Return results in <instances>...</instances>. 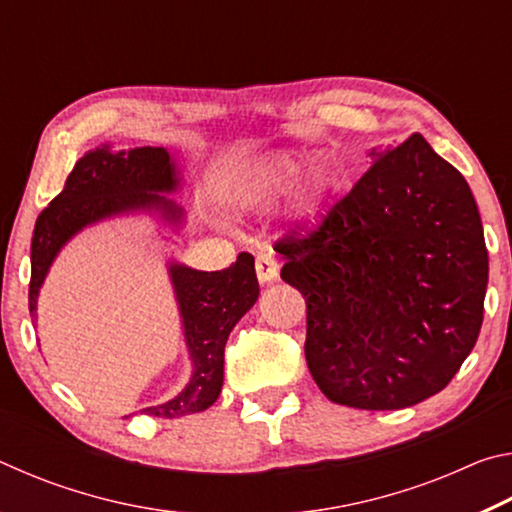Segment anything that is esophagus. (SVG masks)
Returning <instances> with one entry per match:
<instances>
[{"label": "esophagus", "mask_w": 512, "mask_h": 512, "mask_svg": "<svg viewBox=\"0 0 512 512\" xmlns=\"http://www.w3.org/2000/svg\"><path fill=\"white\" fill-rule=\"evenodd\" d=\"M255 271H257V277H259V282H262V284L273 282L277 273H280V262H277L275 253H271V250H264V253H259L257 259H255Z\"/></svg>", "instance_id": "34e87169"}]
</instances>
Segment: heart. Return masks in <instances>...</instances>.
Listing matches in <instances>:
<instances>
[{
	"mask_svg": "<svg viewBox=\"0 0 512 512\" xmlns=\"http://www.w3.org/2000/svg\"><path fill=\"white\" fill-rule=\"evenodd\" d=\"M307 155L298 151H271L262 158L250 162L239 173L237 180V198L246 205H266L289 192L296 183L302 167H305ZM334 185V173L323 162L309 169L305 183L298 187L291 201V216L298 223H311L323 210Z\"/></svg>",
	"mask_w": 512,
	"mask_h": 512,
	"instance_id": "b5f03b06",
	"label": "heart"
}]
</instances>
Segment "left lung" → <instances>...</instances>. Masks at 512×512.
<instances>
[{
  "mask_svg": "<svg viewBox=\"0 0 512 512\" xmlns=\"http://www.w3.org/2000/svg\"><path fill=\"white\" fill-rule=\"evenodd\" d=\"M372 167L311 235L275 244L307 302L305 357L327 400L406 409L472 352L488 287L470 185L422 135L372 149Z\"/></svg>",
  "mask_w": 512,
  "mask_h": 512,
  "instance_id": "left-lung-1",
  "label": "left lung"
}]
</instances>
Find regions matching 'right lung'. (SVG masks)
Wrapping results in <instances>:
<instances>
[{
  "mask_svg": "<svg viewBox=\"0 0 512 512\" xmlns=\"http://www.w3.org/2000/svg\"><path fill=\"white\" fill-rule=\"evenodd\" d=\"M180 187V169L164 146L112 151L110 144H101L85 153L67 176L63 192L40 212L33 230L29 284L33 320L38 318V296L45 277L69 239L99 221L140 212L158 216L180 230L185 210L164 196ZM169 277L192 359V377L173 400L142 409L155 418L201 413L219 400L225 341L259 298L255 257L248 253H241L232 266L212 273L169 262Z\"/></svg>",
  "mask_w": 512,
  "mask_h": 512,
  "instance_id": "1",
  "label": "right lung"
}]
</instances>
